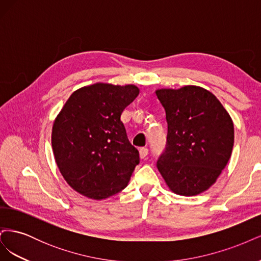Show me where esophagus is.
Instances as JSON below:
<instances>
[{
    "label": "esophagus",
    "mask_w": 261,
    "mask_h": 261,
    "mask_svg": "<svg viewBox=\"0 0 261 261\" xmlns=\"http://www.w3.org/2000/svg\"><path fill=\"white\" fill-rule=\"evenodd\" d=\"M147 154H148V149L147 148L143 147V148L139 149V155H140L141 159H144V158H146Z\"/></svg>",
    "instance_id": "34e87169"
}]
</instances>
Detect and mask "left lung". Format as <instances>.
<instances>
[{
    "label": "left lung",
    "mask_w": 261,
    "mask_h": 261,
    "mask_svg": "<svg viewBox=\"0 0 261 261\" xmlns=\"http://www.w3.org/2000/svg\"><path fill=\"white\" fill-rule=\"evenodd\" d=\"M168 122L156 167L173 193L198 195L216 183L230 160L233 121L215 94L198 86L158 89Z\"/></svg>",
    "instance_id": "obj_1"
}]
</instances>
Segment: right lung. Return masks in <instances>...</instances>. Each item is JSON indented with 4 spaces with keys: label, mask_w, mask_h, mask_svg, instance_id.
Segmentation results:
<instances>
[{
    "label": "right lung",
    "mask_w": 261,
    "mask_h": 261,
    "mask_svg": "<svg viewBox=\"0 0 261 261\" xmlns=\"http://www.w3.org/2000/svg\"><path fill=\"white\" fill-rule=\"evenodd\" d=\"M138 93L135 85L86 86L70 94L55 118V162L77 193L101 200L127 186L139 152L129 143L121 114Z\"/></svg>",
    "instance_id": "add662e5"
}]
</instances>
